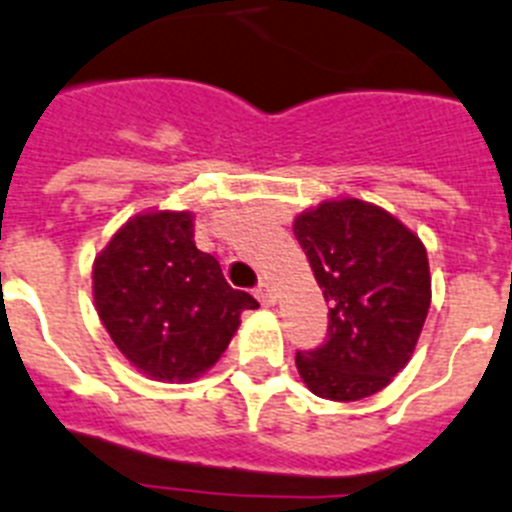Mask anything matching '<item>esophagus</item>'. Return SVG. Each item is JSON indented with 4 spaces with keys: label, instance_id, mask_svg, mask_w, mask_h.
Masks as SVG:
<instances>
[{
    "label": "esophagus",
    "instance_id": "esophagus-1",
    "mask_svg": "<svg viewBox=\"0 0 512 512\" xmlns=\"http://www.w3.org/2000/svg\"><path fill=\"white\" fill-rule=\"evenodd\" d=\"M253 295H256V300H259L264 308L274 305V290H272V285H269V282H261V285L253 290Z\"/></svg>",
    "mask_w": 512,
    "mask_h": 512
}]
</instances>
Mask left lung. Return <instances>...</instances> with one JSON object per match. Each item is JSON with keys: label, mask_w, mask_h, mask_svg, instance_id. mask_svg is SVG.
I'll use <instances>...</instances> for the list:
<instances>
[{"label": "left lung", "mask_w": 512, "mask_h": 512, "mask_svg": "<svg viewBox=\"0 0 512 512\" xmlns=\"http://www.w3.org/2000/svg\"><path fill=\"white\" fill-rule=\"evenodd\" d=\"M292 233L329 303L326 342L295 355L300 378L321 399H368L404 370L425 326V246L393 214L360 199L318 204L295 217Z\"/></svg>", "instance_id": "1"}]
</instances>
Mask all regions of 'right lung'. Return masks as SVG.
<instances>
[{"label": "right lung", "instance_id": "add662e5", "mask_svg": "<svg viewBox=\"0 0 512 512\" xmlns=\"http://www.w3.org/2000/svg\"><path fill=\"white\" fill-rule=\"evenodd\" d=\"M98 316L121 355L155 381L183 383L227 349L243 310L214 256L194 243L191 212H144L113 235L93 264Z\"/></svg>", "mask_w": 512, "mask_h": 512}]
</instances>
